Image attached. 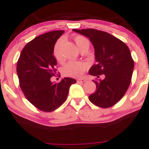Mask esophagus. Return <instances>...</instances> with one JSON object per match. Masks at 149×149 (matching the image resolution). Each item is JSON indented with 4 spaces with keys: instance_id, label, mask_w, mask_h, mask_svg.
I'll list each match as a JSON object with an SVG mask.
<instances>
[{
    "instance_id": "1",
    "label": "esophagus",
    "mask_w": 149,
    "mask_h": 149,
    "mask_svg": "<svg viewBox=\"0 0 149 149\" xmlns=\"http://www.w3.org/2000/svg\"><path fill=\"white\" fill-rule=\"evenodd\" d=\"M86 81L85 79H78L77 82L78 83H84Z\"/></svg>"
}]
</instances>
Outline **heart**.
I'll return each mask as SVG.
<instances>
[{
    "instance_id": "b5f03b06",
    "label": "heart",
    "mask_w": 149,
    "mask_h": 149,
    "mask_svg": "<svg viewBox=\"0 0 149 149\" xmlns=\"http://www.w3.org/2000/svg\"><path fill=\"white\" fill-rule=\"evenodd\" d=\"M74 40L79 49H81L84 46H89L88 40L84 37H82V36H77V37H75ZM62 41L63 40L61 39V40L57 42L56 44L55 45V47H54L53 50L54 55H55V58L60 63H63L64 62L63 58L61 56V52H60V46L62 43ZM86 68L87 65L84 62L73 61H69L68 63L65 64V65L63 68V73L65 76H68V77L81 78L83 76Z\"/></svg>"
}]
</instances>
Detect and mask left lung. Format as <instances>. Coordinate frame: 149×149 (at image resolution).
<instances>
[{
  "mask_svg": "<svg viewBox=\"0 0 149 149\" xmlns=\"http://www.w3.org/2000/svg\"><path fill=\"white\" fill-rule=\"evenodd\" d=\"M89 39L94 48L96 64L88 70L90 75L104 79L97 82L94 93L88 97L93 104L102 108L112 107L120 101L131 81L134 62L128 47L107 32L94 29H73Z\"/></svg>",
  "mask_w": 149,
  "mask_h": 149,
  "instance_id": "1",
  "label": "left lung"
}]
</instances>
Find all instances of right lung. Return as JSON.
I'll return each mask as SVG.
<instances>
[{
    "instance_id": "obj_1",
    "label": "right lung",
    "mask_w": 149,
    "mask_h": 149,
    "mask_svg": "<svg viewBox=\"0 0 149 149\" xmlns=\"http://www.w3.org/2000/svg\"><path fill=\"white\" fill-rule=\"evenodd\" d=\"M63 30L47 32L25 45L17 63L19 85L27 100L39 109L52 112L63 104L69 88L76 81L64 78L59 83L51 81L56 73L54 47Z\"/></svg>"
}]
</instances>
